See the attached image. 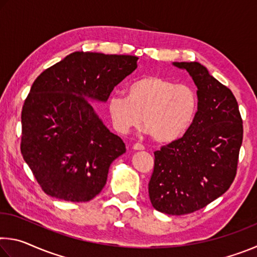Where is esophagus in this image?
I'll return each mask as SVG.
<instances>
[{"mask_svg": "<svg viewBox=\"0 0 257 257\" xmlns=\"http://www.w3.org/2000/svg\"><path fill=\"white\" fill-rule=\"evenodd\" d=\"M133 149H134L135 151H144L145 147H144V145L139 144V143H136V144H135V145L133 146Z\"/></svg>", "mask_w": 257, "mask_h": 257, "instance_id": "1", "label": "esophagus"}]
</instances>
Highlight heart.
<instances>
[{"mask_svg":"<svg viewBox=\"0 0 257 257\" xmlns=\"http://www.w3.org/2000/svg\"><path fill=\"white\" fill-rule=\"evenodd\" d=\"M198 97L193 87L149 75L129 82L125 97L111 95L107 112L116 132L125 135L143 122L159 143L184 136L196 115Z\"/></svg>","mask_w":257,"mask_h":257,"instance_id":"obj_1","label":"heart"}]
</instances>
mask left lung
<instances>
[{
	"mask_svg": "<svg viewBox=\"0 0 257 257\" xmlns=\"http://www.w3.org/2000/svg\"><path fill=\"white\" fill-rule=\"evenodd\" d=\"M197 87L198 107L181 138L154 152L151 203L169 215L205 207L231 186L242 143V120L231 90L198 62H173Z\"/></svg>",
	"mask_w": 257,
	"mask_h": 257,
	"instance_id": "obj_1",
	"label": "left lung"
}]
</instances>
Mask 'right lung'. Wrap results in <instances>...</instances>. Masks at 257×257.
I'll use <instances>...</instances> for the list:
<instances>
[{
  "label": "right lung",
  "mask_w": 257,
  "mask_h": 257,
  "mask_svg": "<svg viewBox=\"0 0 257 257\" xmlns=\"http://www.w3.org/2000/svg\"><path fill=\"white\" fill-rule=\"evenodd\" d=\"M137 56L73 52L36 78L21 112V154L42 189L68 202H88L125 152L88 101L106 102L137 68Z\"/></svg>",
  "instance_id": "add662e5"
}]
</instances>
